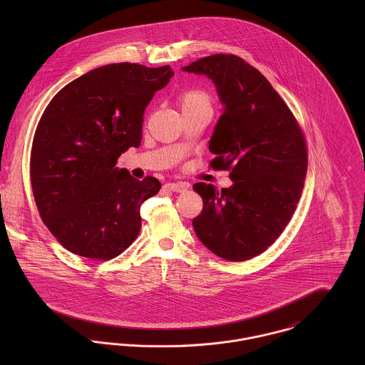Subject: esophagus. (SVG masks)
Returning <instances> with one entry per match:
<instances>
[{
    "instance_id": "obj_1",
    "label": "esophagus",
    "mask_w": 365,
    "mask_h": 365,
    "mask_svg": "<svg viewBox=\"0 0 365 365\" xmlns=\"http://www.w3.org/2000/svg\"><path fill=\"white\" fill-rule=\"evenodd\" d=\"M188 184L187 182H168L165 184V188L173 191V192H184L188 190Z\"/></svg>"
}]
</instances>
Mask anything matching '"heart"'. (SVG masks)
Listing matches in <instances>:
<instances>
[{"mask_svg": "<svg viewBox=\"0 0 365 365\" xmlns=\"http://www.w3.org/2000/svg\"><path fill=\"white\" fill-rule=\"evenodd\" d=\"M181 112L192 110H212V100L208 94L202 90H190L180 97Z\"/></svg>", "mask_w": 365, "mask_h": 365, "instance_id": "heart-1", "label": "heart"}]
</instances>
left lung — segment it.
Listing matches in <instances>:
<instances>
[{
  "mask_svg": "<svg viewBox=\"0 0 365 365\" xmlns=\"http://www.w3.org/2000/svg\"><path fill=\"white\" fill-rule=\"evenodd\" d=\"M182 71L207 76L223 113L209 150L212 168L230 170L233 184L217 191L197 182L204 208L192 220L198 239L227 261L262 253L284 232L304 190L307 145L292 112L257 68L235 54L200 58Z\"/></svg>",
  "mask_w": 365,
  "mask_h": 365,
  "instance_id": "8db88e82",
  "label": "left lung"
}]
</instances>
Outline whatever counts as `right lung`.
<instances>
[{
  "label": "right lung",
  "mask_w": 365,
  "mask_h": 365,
  "mask_svg": "<svg viewBox=\"0 0 365 365\" xmlns=\"http://www.w3.org/2000/svg\"><path fill=\"white\" fill-rule=\"evenodd\" d=\"M174 71L113 63L61 88L45 109L31 153V182L43 223L68 252L120 255L140 230V205L161 188L115 167L142 142L143 113Z\"/></svg>",
  "instance_id": "obj_1"
}]
</instances>
